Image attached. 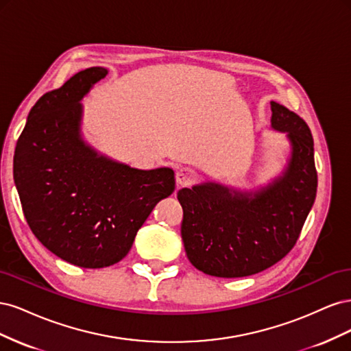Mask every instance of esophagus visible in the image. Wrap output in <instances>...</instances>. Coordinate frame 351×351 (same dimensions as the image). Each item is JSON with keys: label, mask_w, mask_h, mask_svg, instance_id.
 Masks as SVG:
<instances>
[{"label": "esophagus", "mask_w": 351, "mask_h": 351, "mask_svg": "<svg viewBox=\"0 0 351 351\" xmlns=\"http://www.w3.org/2000/svg\"><path fill=\"white\" fill-rule=\"evenodd\" d=\"M196 177V173L193 171L192 168L189 167H183L178 168L176 173V182L178 186H189L190 183H193V180Z\"/></svg>", "instance_id": "34e87169"}]
</instances>
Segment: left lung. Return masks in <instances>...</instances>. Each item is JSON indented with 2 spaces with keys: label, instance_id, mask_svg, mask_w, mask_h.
Here are the masks:
<instances>
[{
  "label": "left lung",
  "instance_id": "obj_1",
  "mask_svg": "<svg viewBox=\"0 0 351 351\" xmlns=\"http://www.w3.org/2000/svg\"><path fill=\"white\" fill-rule=\"evenodd\" d=\"M271 129L285 133L290 143L278 176L258 187L204 182L177 192L187 258L212 277H247L281 261L315 204L317 176L309 127L278 102L271 101Z\"/></svg>",
  "mask_w": 351,
  "mask_h": 351
}]
</instances>
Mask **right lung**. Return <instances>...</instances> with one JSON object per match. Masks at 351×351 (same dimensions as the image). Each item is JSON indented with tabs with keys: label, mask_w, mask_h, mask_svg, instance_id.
Segmentation results:
<instances>
[{
	"label": "right lung",
	"mask_w": 351,
	"mask_h": 351,
	"mask_svg": "<svg viewBox=\"0 0 351 351\" xmlns=\"http://www.w3.org/2000/svg\"><path fill=\"white\" fill-rule=\"evenodd\" d=\"M107 76L104 67L82 70L40 97L13 164L32 232L62 261L93 269L120 262L154 206L176 189L173 168H133L84 139L82 101Z\"/></svg>",
	"instance_id": "1"
}]
</instances>
